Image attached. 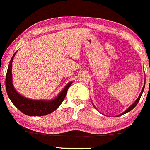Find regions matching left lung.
Instances as JSON below:
<instances>
[{"instance_id": "left-lung-1", "label": "left lung", "mask_w": 150, "mask_h": 150, "mask_svg": "<svg viewBox=\"0 0 150 150\" xmlns=\"http://www.w3.org/2000/svg\"><path fill=\"white\" fill-rule=\"evenodd\" d=\"M144 87H145V81H144V87H143V88H142V91H141L140 94H139V97H138V98L136 99V101H135L134 103H133V104L131 105V106H129V107L127 108V109H126V110L125 111V112H122V114H120V115H118V116H120V115H124V114H126V113H127V112H130V111H131L132 109H133V108H134L135 106H136V105H137V103H139V100H140L141 97H142V93H143V92H144ZM92 103H93V102H92ZM93 106H94V107H95V106H94V104H93ZM95 108H96V107H95Z\"/></svg>"}]
</instances>
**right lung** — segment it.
<instances>
[{"label": "right lung", "mask_w": 150, "mask_h": 150, "mask_svg": "<svg viewBox=\"0 0 150 150\" xmlns=\"http://www.w3.org/2000/svg\"><path fill=\"white\" fill-rule=\"evenodd\" d=\"M16 52L9 62L6 76V89L7 95L13 104L25 115L28 116H44L52 113L57 109L64 100L68 89L72 84V81L68 83L64 88L54 98L51 100H33L22 96L15 90L12 82V62Z\"/></svg>", "instance_id": "add662e5"}]
</instances>
